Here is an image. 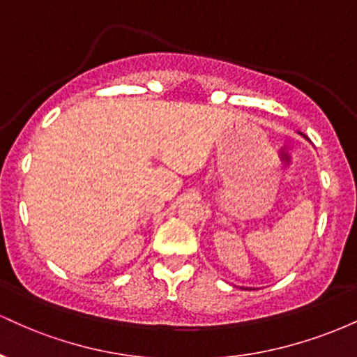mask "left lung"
Returning a JSON list of instances; mask_svg holds the SVG:
<instances>
[{
    "label": "left lung",
    "instance_id": "obj_1",
    "mask_svg": "<svg viewBox=\"0 0 357 357\" xmlns=\"http://www.w3.org/2000/svg\"><path fill=\"white\" fill-rule=\"evenodd\" d=\"M304 137H305V136H304ZM305 139H307V137H305ZM240 289H243V287H240Z\"/></svg>",
    "mask_w": 357,
    "mask_h": 357
}]
</instances>
